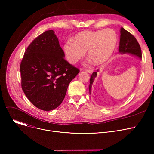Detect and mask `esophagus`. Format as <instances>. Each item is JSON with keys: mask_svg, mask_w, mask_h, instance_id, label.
I'll list each match as a JSON object with an SVG mask.
<instances>
[{"mask_svg": "<svg viewBox=\"0 0 154 154\" xmlns=\"http://www.w3.org/2000/svg\"><path fill=\"white\" fill-rule=\"evenodd\" d=\"M86 71H87L88 73H89V74H92V73L93 72V70H91V69H88V70H86Z\"/></svg>", "mask_w": 154, "mask_h": 154, "instance_id": "esophagus-1", "label": "esophagus"}]
</instances>
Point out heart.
I'll return each mask as SVG.
<instances>
[{"label":"heart","mask_w":154,"mask_h":154,"mask_svg":"<svg viewBox=\"0 0 154 154\" xmlns=\"http://www.w3.org/2000/svg\"><path fill=\"white\" fill-rule=\"evenodd\" d=\"M117 42V34L112 29L84 30L77 34L73 40H68L63 48L71 63H77L87 51L88 57L95 65H101L111 57Z\"/></svg>","instance_id":"obj_1"}]
</instances>
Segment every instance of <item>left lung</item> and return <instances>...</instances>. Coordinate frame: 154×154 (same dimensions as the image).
I'll use <instances>...</instances> for the list:
<instances>
[{
	"instance_id": "8db88e82",
	"label": "left lung",
	"mask_w": 154,
	"mask_h": 154,
	"mask_svg": "<svg viewBox=\"0 0 154 154\" xmlns=\"http://www.w3.org/2000/svg\"><path fill=\"white\" fill-rule=\"evenodd\" d=\"M119 52L121 54H130L142 58L141 48L135 37L130 32L123 27L120 29V38L119 44ZM98 71V70H97ZM97 76V72H94L90 79L89 92L91 94V87L94 80Z\"/></svg>"
}]
</instances>
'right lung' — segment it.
I'll return each instance as SVG.
<instances>
[{
    "label": "right lung",
    "mask_w": 154,
    "mask_h": 154,
    "mask_svg": "<svg viewBox=\"0 0 154 154\" xmlns=\"http://www.w3.org/2000/svg\"><path fill=\"white\" fill-rule=\"evenodd\" d=\"M64 56L52 30L36 37L24 53L20 66L22 88L30 102L40 110L58 107L70 82L80 72Z\"/></svg>",
    "instance_id": "obj_1"
}]
</instances>
